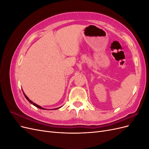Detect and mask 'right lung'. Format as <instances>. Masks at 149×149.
Wrapping results in <instances>:
<instances>
[{"mask_svg":"<svg viewBox=\"0 0 149 149\" xmlns=\"http://www.w3.org/2000/svg\"><path fill=\"white\" fill-rule=\"evenodd\" d=\"M24 96H25V98L26 99V100H27L31 104H32L33 105H34L35 106H36V107H38V108H40V109H44V108H43V107H42L41 106H38V105H37V104H36L35 103H34V102H33L32 101H31V100H29V97H27V96H26V95H25V94H24ZM58 108H60V107H58ZM58 108H57V109H58Z\"/></svg>","mask_w":149,"mask_h":149,"instance_id":"add662e5","label":"right lung"}]
</instances>
